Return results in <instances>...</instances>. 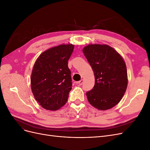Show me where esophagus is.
<instances>
[{
  "instance_id": "1",
  "label": "esophagus",
  "mask_w": 150,
  "mask_h": 150,
  "mask_svg": "<svg viewBox=\"0 0 150 150\" xmlns=\"http://www.w3.org/2000/svg\"><path fill=\"white\" fill-rule=\"evenodd\" d=\"M83 81H84V80H83V79H81V81H78V84H79V85H82V84H83Z\"/></svg>"
}]
</instances>
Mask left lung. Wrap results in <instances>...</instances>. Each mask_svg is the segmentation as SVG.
<instances>
[{
	"label": "left lung",
	"instance_id": "left-lung-1",
	"mask_svg": "<svg viewBox=\"0 0 150 150\" xmlns=\"http://www.w3.org/2000/svg\"><path fill=\"white\" fill-rule=\"evenodd\" d=\"M83 52L95 77L94 86L86 93L89 103L99 110L112 108L121 100L128 86L123 59L106 44H89Z\"/></svg>",
	"mask_w": 150,
	"mask_h": 150
}]
</instances>
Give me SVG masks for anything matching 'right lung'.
Instances as JSON below:
<instances>
[{
	"label": "right lung",
	"instance_id": "add662e5",
	"mask_svg": "<svg viewBox=\"0 0 150 150\" xmlns=\"http://www.w3.org/2000/svg\"><path fill=\"white\" fill-rule=\"evenodd\" d=\"M74 45L62 44L43 52L36 60L30 78L35 100L43 108L56 111L66 103L72 89L68 60Z\"/></svg>",
	"mask_w": 150,
	"mask_h": 150
}]
</instances>
